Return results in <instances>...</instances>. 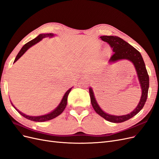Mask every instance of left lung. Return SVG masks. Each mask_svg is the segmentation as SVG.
<instances>
[{
  "label": "left lung",
  "instance_id": "1",
  "mask_svg": "<svg viewBox=\"0 0 159 159\" xmlns=\"http://www.w3.org/2000/svg\"><path fill=\"white\" fill-rule=\"evenodd\" d=\"M100 38L103 41L107 42L112 48L114 52L109 60L110 64L116 63L118 61L123 60H129L132 62L137 71L138 80L141 88V97L137 106L132 112L124 115H113L103 111L95 98L93 89L91 87L89 88L91 103L95 112L108 121L122 123L134 117L145 105L149 88V77L141 53L131 45H130L128 42L116 36H100Z\"/></svg>",
  "mask_w": 159,
  "mask_h": 159
}]
</instances>
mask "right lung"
Returning <instances> with one entry per match:
<instances>
[{
    "label": "right lung",
    "instance_id": "obj_1",
    "mask_svg": "<svg viewBox=\"0 0 159 159\" xmlns=\"http://www.w3.org/2000/svg\"><path fill=\"white\" fill-rule=\"evenodd\" d=\"M55 35L56 34H53V33L40 34L38 35L36 38H35L34 39H33L31 41L26 43V44L22 48L21 50H20V52H18V54H17L15 60H14V62H16L19 58H20V57L24 54H25V53L28 49H29L30 47H32L34 45H35L36 44H37L38 42H39L40 41H41L43 39V38H52V37H54ZM72 88H71L70 89H69L68 91H66V92L64 94V95L63 96V98H62L60 104L57 105V107L56 109H54V110L52 111H51L49 113L40 115V116H30V115H28L23 113L21 111H19L18 109H17L15 107H14V105L12 104V103L11 102V104H12V106L14 107V109H15L21 115H22L24 117H25L28 119L30 120V121H33L44 122V121H49V120H51L52 119H54V118L57 117L58 115H60L62 112L64 111V110L65 109L66 105H67V102H68V95L70 92V91Z\"/></svg>",
    "mask_w": 159,
    "mask_h": 159
}]
</instances>
